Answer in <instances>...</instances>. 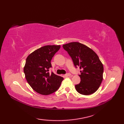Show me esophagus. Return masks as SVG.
<instances>
[{"label": "esophagus", "instance_id": "esophagus-1", "mask_svg": "<svg viewBox=\"0 0 124 124\" xmlns=\"http://www.w3.org/2000/svg\"><path fill=\"white\" fill-rule=\"evenodd\" d=\"M65 76H66V77H70V76H71V74H70V73H67V74L65 75Z\"/></svg>", "mask_w": 124, "mask_h": 124}]
</instances>
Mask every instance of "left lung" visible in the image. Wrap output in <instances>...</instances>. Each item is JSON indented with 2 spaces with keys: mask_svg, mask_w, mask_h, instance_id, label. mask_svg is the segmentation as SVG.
<instances>
[{
  "mask_svg": "<svg viewBox=\"0 0 124 124\" xmlns=\"http://www.w3.org/2000/svg\"><path fill=\"white\" fill-rule=\"evenodd\" d=\"M69 54L76 67H79L80 83L75 85L79 93L88 95L99 89L103 80V66L93 50L78 42L63 45Z\"/></svg>",
  "mask_w": 124,
  "mask_h": 124,
  "instance_id": "left-lung-1",
  "label": "left lung"
}]
</instances>
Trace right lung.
Listing matches in <instances>:
<instances>
[{
  "mask_svg": "<svg viewBox=\"0 0 124 124\" xmlns=\"http://www.w3.org/2000/svg\"><path fill=\"white\" fill-rule=\"evenodd\" d=\"M60 45H46L29 55L24 67L27 82L37 93L48 95L57 90L63 78L49 73L51 60L60 48Z\"/></svg>",
  "mask_w": 124,
  "mask_h": 124,
  "instance_id": "obj_1",
  "label": "right lung"
}]
</instances>
